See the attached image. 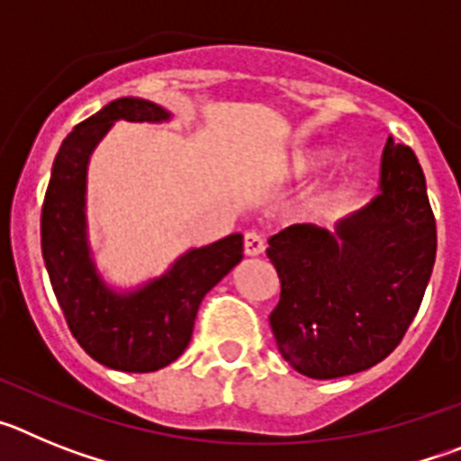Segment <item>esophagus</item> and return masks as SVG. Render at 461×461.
Segmentation results:
<instances>
[{"mask_svg": "<svg viewBox=\"0 0 461 461\" xmlns=\"http://www.w3.org/2000/svg\"><path fill=\"white\" fill-rule=\"evenodd\" d=\"M266 251V240L260 238L256 230L244 233V254L247 256H260Z\"/></svg>", "mask_w": 461, "mask_h": 461, "instance_id": "34e87169", "label": "esophagus"}]
</instances>
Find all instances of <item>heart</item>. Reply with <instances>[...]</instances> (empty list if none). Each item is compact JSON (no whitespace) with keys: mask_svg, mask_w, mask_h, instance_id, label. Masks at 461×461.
<instances>
[{"mask_svg":"<svg viewBox=\"0 0 461 461\" xmlns=\"http://www.w3.org/2000/svg\"><path fill=\"white\" fill-rule=\"evenodd\" d=\"M330 161H332V152L328 148H321V145L297 149L291 157V161H288L286 173L288 177L303 180V177H312V175L321 173Z\"/></svg>","mask_w":461,"mask_h":461,"instance_id":"1","label":"heart"}]
</instances>
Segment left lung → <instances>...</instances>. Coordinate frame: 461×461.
I'll return each mask as SVG.
<instances>
[{
    "mask_svg": "<svg viewBox=\"0 0 461 461\" xmlns=\"http://www.w3.org/2000/svg\"><path fill=\"white\" fill-rule=\"evenodd\" d=\"M267 258L281 281L270 325L295 372L339 378L385 360L420 309L437 258V221L413 149L388 138L372 201L335 230L284 228Z\"/></svg>",
    "mask_w": 461,
    "mask_h": 461,
    "instance_id": "8db88e82",
    "label": "left lung"
}]
</instances>
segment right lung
<instances>
[{"instance_id": "right-lung-1", "label": "right lung", "mask_w": 461, "mask_h": 461, "mask_svg": "<svg viewBox=\"0 0 461 461\" xmlns=\"http://www.w3.org/2000/svg\"><path fill=\"white\" fill-rule=\"evenodd\" d=\"M173 120V113L138 96L110 101L80 122L57 152L41 210V249L64 319L85 353L117 372L148 374L185 353L203 297L242 260V235L189 249L164 275L136 288L101 276L87 230V168L115 122Z\"/></svg>"}]
</instances>
